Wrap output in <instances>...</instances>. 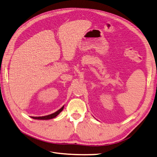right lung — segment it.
<instances>
[{
	"label": "right lung",
	"mask_w": 157,
	"mask_h": 157,
	"mask_svg": "<svg viewBox=\"0 0 157 157\" xmlns=\"http://www.w3.org/2000/svg\"><path fill=\"white\" fill-rule=\"evenodd\" d=\"M63 106L61 109H59L58 111H57L56 112H55V113H52V114H50V115H46V116H43V117H32V118L33 119H40V120H47V119H53L54 117H56V116H57L58 115H59V113L61 112L63 109Z\"/></svg>",
	"instance_id": "right-lung-1"
}]
</instances>
